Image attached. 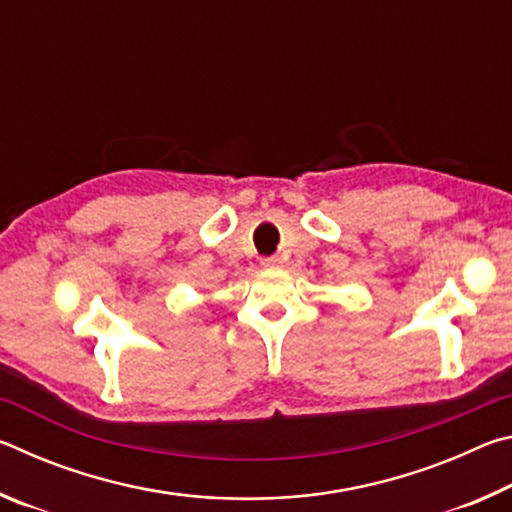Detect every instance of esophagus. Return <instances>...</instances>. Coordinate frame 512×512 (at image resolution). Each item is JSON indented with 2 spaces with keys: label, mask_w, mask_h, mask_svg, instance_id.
Instances as JSON below:
<instances>
[{
  "label": "esophagus",
  "mask_w": 512,
  "mask_h": 512,
  "mask_svg": "<svg viewBox=\"0 0 512 512\" xmlns=\"http://www.w3.org/2000/svg\"><path fill=\"white\" fill-rule=\"evenodd\" d=\"M262 266H264V268L280 266V257H264V259H262Z\"/></svg>",
  "instance_id": "obj_1"
}]
</instances>
